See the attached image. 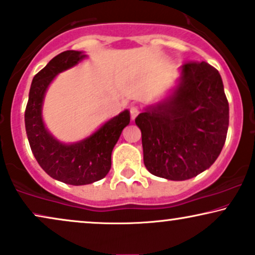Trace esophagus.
Listing matches in <instances>:
<instances>
[{"label":"esophagus","mask_w":255,"mask_h":255,"mask_svg":"<svg viewBox=\"0 0 255 255\" xmlns=\"http://www.w3.org/2000/svg\"><path fill=\"white\" fill-rule=\"evenodd\" d=\"M139 113V110H138L137 106H131L130 108V116H131V119H133L137 117V115Z\"/></svg>","instance_id":"34e87169"}]
</instances>
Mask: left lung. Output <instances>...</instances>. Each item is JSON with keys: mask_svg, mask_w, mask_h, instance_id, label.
<instances>
[{"mask_svg": "<svg viewBox=\"0 0 255 255\" xmlns=\"http://www.w3.org/2000/svg\"><path fill=\"white\" fill-rule=\"evenodd\" d=\"M170 98L134 119L142 131L144 164L152 175L184 181L208 169L225 145L229 105L221 75L207 62L182 65Z\"/></svg>", "mask_w": 255, "mask_h": 255, "instance_id": "left-lung-1", "label": "left lung"}]
</instances>
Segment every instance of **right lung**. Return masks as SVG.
Listing matches in <instances>:
<instances>
[{
    "label": "right lung",
    "instance_id": "right-lung-1",
    "mask_svg": "<svg viewBox=\"0 0 255 255\" xmlns=\"http://www.w3.org/2000/svg\"><path fill=\"white\" fill-rule=\"evenodd\" d=\"M85 55L65 51L58 54L33 78L24 111V124L31 151L41 168L51 177L72 185L102 180L111 169V153L121 133L130 123L128 110L110 119L92 136L79 143L62 144L49 134L41 117L48 85L60 72L73 67Z\"/></svg>",
    "mask_w": 255,
    "mask_h": 255
}]
</instances>
